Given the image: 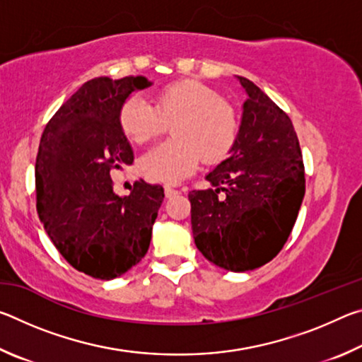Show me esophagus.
Segmentation results:
<instances>
[{"label":"esophagus","mask_w":362,"mask_h":362,"mask_svg":"<svg viewBox=\"0 0 362 362\" xmlns=\"http://www.w3.org/2000/svg\"><path fill=\"white\" fill-rule=\"evenodd\" d=\"M179 193V189H175L170 185H164V194H166V198H173V196H177Z\"/></svg>","instance_id":"1"}]
</instances>
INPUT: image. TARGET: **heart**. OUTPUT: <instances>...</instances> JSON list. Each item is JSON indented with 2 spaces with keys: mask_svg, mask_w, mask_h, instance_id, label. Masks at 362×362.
Returning a JSON list of instances; mask_svg holds the SVG:
<instances>
[{
  "mask_svg": "<svg viewBox=\"0 0 362 362\" xmlns=\"http://www.w3.org/2000/svg\"><path fill=\"white\" fill-rule=\"evenodd\" d=\"M155 107L132 95L119 110V127L132 144L144 145L173 124L174 140L153 146L139 159L140 173L161 182H179L201 161L216 163L236 144L240 119L217 90L193 79L170 83L153 97Z\"/></svg>",
  "mask_w": 362,
  "mask_h": 362,
  "instance_id": "1",
  "label": "heart"
}]
</instances>
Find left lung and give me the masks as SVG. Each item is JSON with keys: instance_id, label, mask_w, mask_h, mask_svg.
<instances>
[{"instance_id": "1", "label": "left lung", "mask_w": 362, "mask_h": 362, "mask_svg": "<svg viewBox=\"0 0 362 362\" xmlns=\"http://www.w3.org/2000/svg\"><path fill=\"white\" fill-rule=\"evenodd\" d=\"M243 119L230 156L193 189L192 230L207 260L230 272L259 268L279 254L305 196V168L292 121L247 78Z\"/></svg>"}]
</instances>
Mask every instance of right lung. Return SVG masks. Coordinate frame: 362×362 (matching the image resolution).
Segmentation results:
<instances>
[{
	"instance_id": "right-lung-1",
	"label": "right lung",
	"mask_w": 362,
	"mask_h": 362,
	"mask_svg": "<svg viewBox=\"0 0 362 362\" xmlns=\"http://www.w3.org/2000/svg\"><path fill=\"white\" fill-rule=\"evenodd\" d=\"M148 86L144 76L90 79L49 119L40 140V220L60 255L95 279L121 276L144 259L164 199L163 187L145 180L121 198L110 175L134 161L119 110L131 93Z\"/></svg>"
}]
</instances>
